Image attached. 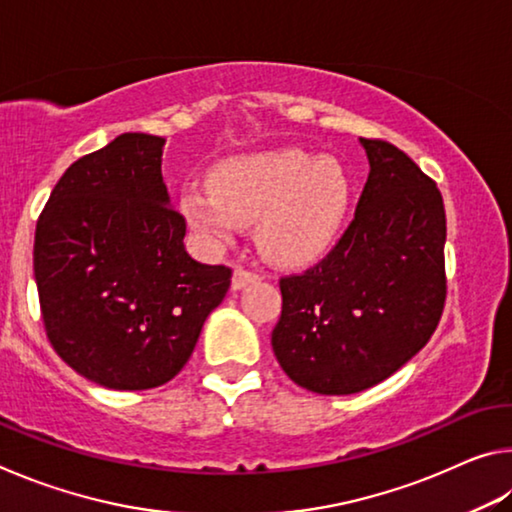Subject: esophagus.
Segmentation results:
<instances>
[{
	"label": "esophagus",
	"instance_id": "esophagus-1",
	"mask_svg": "<svg viewBox=\"0 0 512 512\" xmlns=\"http://www.w3.org/2000/svg\"><path fill=\"white\" fill-rule=\"evenodd\" d=\"M257 280H259V275L255 271H248V268L239 266L235 275H232V289L239 291V289H244V287H248V284H253Z\"/></svg>",
	"mask_w": 512,
	"mask_h": 512
}]
</instances>
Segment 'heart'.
<instances>
[{"label": "heart", "instance_id": "heart-1", "mask_svg": "<svg viewBox=\"0 0 512 512\" xmlns=\"http://www.w3.org/2000/svg\"><path fill=\"white\" fill-rule=\"evenodd\" d=\"M348 205V180L334 160L300 151L241 155L221 162L210 185L183 194L196 232L225 244L241 225L257 223L262 253L284 266L314 262L332 244Z\"/></svg>", "mask_w": 512, "mask_h": 512}]
</instances>
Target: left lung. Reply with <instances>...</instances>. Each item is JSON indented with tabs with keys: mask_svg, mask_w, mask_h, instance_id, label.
<instances>
[{
	"mask_svg": "<svg viewBox=\"0 0 512 512\" xmlns=\"http://www.w3.org/2000/svg\"><path fill=\"white\" fill-rule=\"evenodd\" d=\"M361 144L370 173L348 230L316 266L280 280L273 352L320 395L391 377L427 345L447 298L440 189L391 142Z\"/></svg>",
	"mask_w": 512,
	"mask_h": 512,
	"instance_id": "1",
	"label": "left lung"
}]
</instances>
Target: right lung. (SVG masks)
I'll list each match as a JSON object with an SVG mask.
<instances>
[{
  "mask_svg": "<svg viewBox=\"0 0 512 512\" xmlns=\"http://www.w3.org/2000/svg\"><path fill=\"white\" fill-rule=\"evenodd\" d=\"M162 149L158 135L124 133L83 155L36 225L47 339L69 368L115 391L176 377L230 289L228 266L185 250L187 223L169 207Z\"/></svg>",
  "mask_w": 512,
  "mask_h": 512,
  "instance_id": "right-lung-1",
  "label": "right lung"
}]
</instances>
